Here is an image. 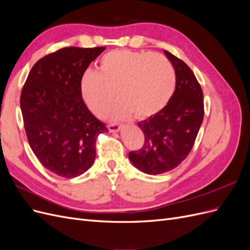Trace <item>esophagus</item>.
<instances>
[{"label": "esophagus", "mask_w": 250, "mask_h": 250, "mask_svg": "<svg viewBox=\"0 0 250 250\" xmlns=\"http://www.w3.org/2000/svg\"><path fill=\"white\" fill-rule=\"evenodd\" d=\"M108 130L110 132H119L121 130V126L117 125V124H111V125H108Z\"/></svg>", "instance_id": "esophagus-1"}]
</instances>
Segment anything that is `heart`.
I'll use <instances>...</instances> for the list:
<instances>
[{
    "label": "heart",
    "mask_w": 250,
    "mask_h": 250,
    "mask_svg": "<svg viewBox=\"0 0 250 250\" xmlns=\"http://www.w3.org/2000/svg\"><path fill=\"white\" fill-rule=\"evenodd\" d=\"M176 78L167 58L150 52L113 50L98 62V72L86 70L79 80V92L86 108L97 118H104L115 100V88L120 101L111 110L113 120L129 117L151 118L170 102Z\"/></svg>",
    "instance_id": "heart-1"
}]
</instances>
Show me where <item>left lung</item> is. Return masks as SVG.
Returning <instances> with one entry per match:
<instances>
[{
	"label": "left lung",
	"instance_id": "obj_1",
	"mask_svg": "<svg viewBox=\"0 0 250 250\" xmlns=\"http://www.w3.org/2000/svg\"><path fill=\"white\" fill-rule=\"evenodd\" d=\"M164 53L175 70V90L160 113L138 123L145 143L128 154L134 167L149 175L171 171L185 160L204 116L203 93L193 71L170 52Z\"/></svg>",
	"mask_w": 250,
	"mask_h": 250
}]
</instances>
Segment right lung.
<instances>
[{"label":"right lung","mask_w":250,"mask_h":250,"mask_svg":"<svg viewBox=\"0 0 250 250\" xmlns=\"http://www.w3.org/2000/svg\"><path fill=\"white\" fill-rule=\"evenodd\" d=\"M105 50L70 47L42 57L30 71L21 95L29 145L44 168L74 178L92 167L96 139L107 132L83 103L79 80Z\"/></svg>","instance_id":"obj_1"}]
</instances>
